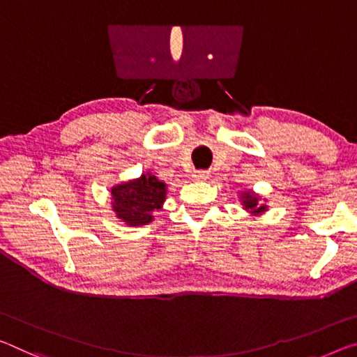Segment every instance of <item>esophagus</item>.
<instances>
[{
  "mask_svg": "<svg viewBox=\"0 0 357 357\" xmlns=\"http://www.w3.org/2000/svg\"><path fill=\"white\" fill-rule=\"evenodd\" d=\"M209 176L208 172H195L194 174H192V179L194 181H206Z\"/></svg>",
  "mask_w": 357,
  "mask_h": 357,
  "instance_id": "34e87169",
  "label": "esophagus"
}]
</instances>
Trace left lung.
<instances>
[{"label":"left lung","mask_w":357,"mask_h":357,"mask_svg":"<svg viewBox=\"0 0 357 357\" xmlns=\"http://www.w3.org/2000/svg\"><path fill=\"white\" fill-rule=\"evenodd\" d=\"M240 203L243 205V209L250 213L251 216H260V214L268 211L267 199H262L252 189L240 190Z\"/></svg>","instance_id":"8db88e82"}]
</instances>
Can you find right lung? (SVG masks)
<instances>
[{
  "label": "right lung",
  "mask_w": 357,
  "mask_h": 357,
  "mask_svg": "<svg viewBox=\"0 0 357 357\" xmlns=\"http://www.w3.org/2000/svg\"><path fill=\"white\" fill-rule=\"evenodd\" d=\"M167 192V183L151 172H144L138 178L112 185L111 209L119 222L128 227L148 225L154 220V213L163 208Z\"/></svg>",
  "instance_id": "1"
}]
</instances>
